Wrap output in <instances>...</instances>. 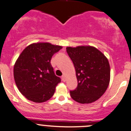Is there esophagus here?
<instances>
[{"instance_id":"34e87169","label":"esophagus","mask_w":131,"mask_h":131,"mask_svg":"<svg viewBox=\"0 0 131 131\" xmlns=\"http://www.w3.org/2000/svg\"><path fill=\"white\" fill-rule=\"evenodd\" d=\"M61 79H62V81H63V82H65L66 81V77L64 75H63V76H61Z\"/></svg>"}]
</instances>
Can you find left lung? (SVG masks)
Masks as SVG:
<instances>
[{
    "mask_svg": "<svg viewBox=\"0 0 131 131\" xmlns=\"http://www.w3.org/2000/svg\"><path fill=\"white\" fill-rule=\"evenodd\" d=\"M67 52L73 62L78 80L77 88L70 91L72 99L82 104L95 102L109 85L110 68L108 59L91 46L67 47Z\"/></svg>",
    "mask_w": 131,
    "mask_h": 131,
    "instance_id": "1",
    "label": "left lung"
}]
</instances>
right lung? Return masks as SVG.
<instances>
[{
  "instance_id": "obj_1",
  "label": "right lung",
  "mask_w": 131,
  "mask_h": 131,
  "mask_svg": "<svg viewBox=\"0 0 131 131\" xmlns=\"http://www.w3.org/2000/svg\"><path fill=\"white\" fill-rule=\"evenodd\" d=\"M61 48L49 43H32L19 56L14 68V80L28 100L43 102L53 95L61 78L54 73L51 59Z\"/></svg>"
}]
</instances>
